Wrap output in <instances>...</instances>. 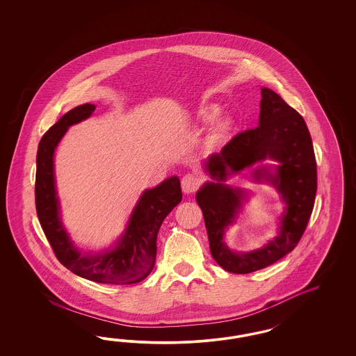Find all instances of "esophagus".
<instances>
[{"label": "esophagus", "instance_id": "34e87169", "mask_svg": "<svg viewBox=\"0 0 356 356\" xmlns=\"http://www.w3.org/2000/svg\"><path fill=\"white\" fill-rule=\"evenodd\" d=\"M200 185H201V177L195 173H186L181 179V188L185 194L193 193L198 189Z\"/></svg>", "mask_w": 356, "mask_h": 356}]
</instances>
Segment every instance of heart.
<instances>
[{
    "label": "heart",
    "instance_id": "obj_1",
    "mask_svg": "<svg viewBox=\"0 0 356 356\" xmlns=\"http://www.w3.org/2000/svg\"><path fill=\"white\" fill-rule=\"evenodd\" d=\"M219 115H220V107L218 104H209V106H206L205 108L201 109V118L207 124H213L219 118ZM226 130L227 125H220L219 131L222 134L226 133Z\"/></svg>",
    "mask_w": 356,
    "mask_h": 356
}]
</instances>
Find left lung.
<instances>
[{
    "mask_svg": "<svg viewBox=\"0 0 356 356\" xmlns=\"http://www.w3.org/2000/svg\"><path fill=\"white\" fill-rule=\"evenodd\" d=\"M261 97L259 127L238 133L220 152L207 158L205 171L213 181L204 184L195 193L213 259L235 274L264 269L296 247L312 214L317 191V165L305 121L268 87L261 88ZM265 160L277 164L266 165ZM248 168L255 182L270 183L277 189L285 209L275 237L261 249L236 252L226 245L224 235L236 222L248 191L225 181Z\"/></svg>",
    "mask_w": 356,
    "mask_h": 356,
    "instance_id": "8db88e82",
    "label": "left lung"
}]
</instances>
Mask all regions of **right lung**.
Here are the masks:
<instances>
[{
    "label": "right lung",
    "mask_w": 356,
    "mask_h": 356,
    "mask_svg": "<svg viewBox=\"0 0 356 356\" xmlns=\"http://www.w3.org/2000/svg\"><path fill=\"white\" fill-rule=\"evenodd\" d=\"M94 111L95 106L90 103L70 109L40 140L36 154V213L56 257L66 269L99 283L133 284L145 280L152 271L159 228L164 218L183 198L180 180L177 176H171L140 194L124 232L113 247L97 253L78 248L61 220L54 152L67 129L88 119Z\"/></svg>",
    "instance_id": "obj_1"
}]
</instances>
